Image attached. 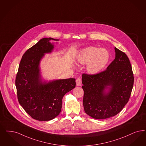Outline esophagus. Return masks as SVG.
<instances>
[{
	"mask_svg": "<svg viewBox=\"0 0 146 146\" xmlns=\"http://www.w3.org/2000/svg\"><path fill=\"white\" fill-rule=\"evenodd\" d=\"M82 82L80 78H78L76 80V85L77 86H80L82 85Z\"/></svg>",
	"mask_w": 146,
	"mask_h": 146,
	"instance_id": "1",
	"label": "esophagus"
}]
</instances>
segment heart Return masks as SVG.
Instances as JSON below:
<instances>
[{
  "label": "heart",
  "mask_w": 146,
  "mask_h": 146,
  "mask_svg": "<svg viewBox=\"0 0 146 146\" xmlns=\"http://www.w3.org/2000/svg\"><path fill=\"white\" fill-rule=\"evenodd\" d=\"M109 52L105 48L88 47L84 48L77 56L79 64H86V70L90 74L99 73L109 62Z\"/></svg>",
  "instance_id": "obj_1"
}]
</instances>
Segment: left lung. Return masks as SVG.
I'll use <instances>...</instances> for the list:
<instances>
[{
  "mask_svg": "<svg viewBox=\"0 0 146 146\" xmlns=\"http://www.w3.org/2000/svg\"><path fill=\"white\" fill-rule=\"evenodd\" d=\"M115 58L106 70L96 75H82L85 113L94 119L114 116L128 103L134 76L127 55L115 47Z\"/></svg>",
  "mask_w": 146,
  "mask_h": 146,
  "instance_id": "obj_1",
  "label": "left lung"
}]
</instances>
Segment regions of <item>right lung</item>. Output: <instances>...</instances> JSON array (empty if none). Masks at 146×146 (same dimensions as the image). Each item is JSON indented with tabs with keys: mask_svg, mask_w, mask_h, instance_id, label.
<instances>
[{
	"mask_svg": "<svg viewBox=\"0 0 146 146\" xmlns=\"http://www.w3.org/2000/svg\"><path fill=\"white\" fill-rule=\"evenodd\" d=\"M58 39L43 38L24 54L19 65L16 86L18 102L33 118L50 121L61 111L64 94L76 87V79L48 80L42 76L40 64L46 54L52 53Z\"/></svg>",
	"mask_w": 146,
	"mask_h": 146,
	"instance_id": "add662e5",
	"label": "right lung"
}]
</instances>
